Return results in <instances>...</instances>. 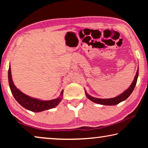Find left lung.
<instances>
[{
  "label": "left lung",
  "instance_id": "8db88e82",
  "mask_svg": "<svg viewBox=\"0 0 148 148\" xmlns=\"http://www.w3.org/2000/svg\"><path fill=\"white\" fill-rule=\"evenodd\" d=\"M138 77V68L136 74V75H135V77L133 79V81H132L131 86L129 87V88L125 90V91L123 92L121 94H120L119 95H118V96H117L116 97H114V98H111V99L95 98V97L90 96V95L87 93L86 90H85V92H86V95L87 98L90 100V101H91L92 102H95V103L102 104V105H107V106L116 105L117 104L120 103V102L122 101H125V100H126L130 96V95H131L132 91H133L135 86H136Z\"/></svg>",
  "mask_w": 148,
  "mask_h": 148
}]
</instances>
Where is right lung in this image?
<instances>
[{"mask_svg": "<svg viewBox=\"0 0 148 148\" xmlns=\"http://www.w3.org/2000/svg\"><path fill=\"white\" fill-rule=\"evenodd\" d=\"M8 82L10 88L15 99L20 105L31 112H40L53 108L60 103L62 99L63 90H62L61 95H59L58 98L50 100V101H42L40 99L29 97L22 92L19 89L17 88L14 84L11 74L10 66H9L8 70Z\"/></svg>", "mask_w": 148, "mask_h": 148, "instance_id": "1", "label": "right lung"}]
</instances>
